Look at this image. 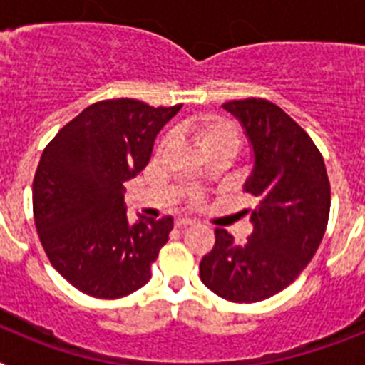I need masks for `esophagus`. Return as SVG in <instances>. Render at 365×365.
Instances as JSON below:
<instances>
[{"instance_id":"1","label":"esophagus","mask_w":365,"mask_h":365,"mask_svg":"<svg viewBox=\"0 0 365 365\" xmlns=\"http://www.w3.org/2000/svg\"><path fill=\"white\" fill-rule=\"evenodd\" d=\"M193 225H195V221H192V219H177L175 221L177 228H188L193 227Z\"/></svg>"}]
</instances>
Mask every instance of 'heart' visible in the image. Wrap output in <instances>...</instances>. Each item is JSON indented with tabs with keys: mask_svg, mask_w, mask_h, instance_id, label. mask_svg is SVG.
Instances as JSON below:
<instances>
[{
	"mask_svg": "<svg viewBox=\"0 0 365 365\" xmlns=\"http://www.w3.org/2000/svg\"><path fill=\"white\" fill-rule=\"evenodd\" d=\"M185 131L192 138L193 144L205 153L206 159L222 155V157H228L232 160L235 155L240 153L241 143H243L237 125L232 124L227 118L214 117V115L192 118L185 124ZM170 144H172V137L166 135L157 146V155H163L170 148ZM201 199L202 197L199 193L190 195L192 205H199Z\"/></svg>",
	"mask_w": 365,
	"mask_h": 365,
	"instance_id": "heart-1",
	"label": "heart"
}]
</instances>
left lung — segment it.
<instances>
[{
    "instance_id": "8db88e82",
    "label": "left lung",
    "mask_w": 365,
    "mask_h": 365,
    "mask_svg": "<svg viewBox=\"0 0 365 365\" xmlns=\"http://www.w3.org/2000/svg\"><path fill=\"white\" fill-rule=\"evenodd\" d=\"M243 125L252 146V173L243 192L256 199L252 234L237 245L215 228V245L201 259V282L235 303L278 294L316 254L331 208L324 157L282 108L263 98L222 104Z\"/></svg>"
}]
</instances>
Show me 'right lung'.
Instances as JSON below:
<instances>
[{"label": "right lung", "mask_w": 365, "mask_h": 365, "mask_svg": "<svg viewBox=\"0 0 365 365\" xmlns=\"http://www.w3.org/2000/svg\"><path fill=\"white\" fill-rule=\"evenodd\" d=\"M182 104L102 100L58 131L41 153L32 210L51 265L78 291L115 299L146 285L172 215L128 221L124 182L150 163L159 131Z\"/></svg>", "instance_id": "right-lung-1"}]
</instances>
